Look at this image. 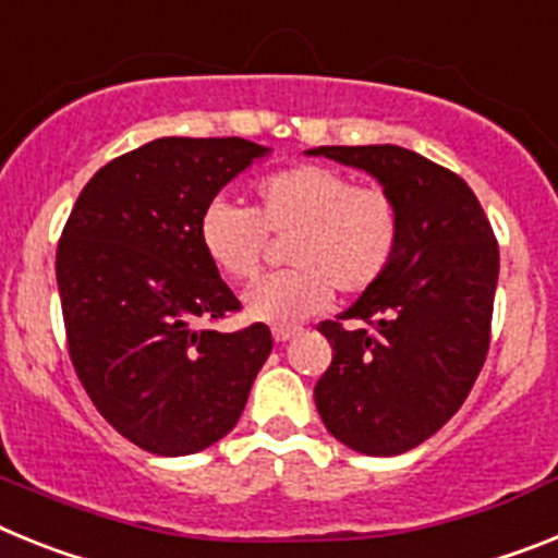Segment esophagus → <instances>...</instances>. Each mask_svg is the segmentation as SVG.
<instances>
[{
    "label": "esophagus",
    "instance_id": "34e87169",
    "mask_svg": "<svg viewBox=\"0 0 558 558\" xmlns=\"http://www.w3.org/2000/svg\"><path fill=\"white\" fill-rule=\"evenodd\" d=\"M294 333H300V328H294V326H278V328H272L275 342H289V339H292Z\"/></svg>",
    "mask_w": 558,
    "mask_h": 558
}]
</instances>
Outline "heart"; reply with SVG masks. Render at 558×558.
I'll return each instance as SVG.
<instances>
[{"label": "heart", "instance_id": "obj_1", "mask_svg": "<svg viewBox=\"0 0 558 558\" xmlns=\"http://www.w3.org/2000/svg\"><path fill=\"white\" fill-rule=\"evenodd\" d=\"M255 205L213 198L198 219V244L225 278L244 283L260 272L269 235L286 241L292 269L246 292L250 317L292 326L323 312L333 289L362 294L379 283L401 246V207L379 185H356L331 165H294L252 187Z\"/></svg>", "mask_w": 558, "mask_h": 558}]
</instances>
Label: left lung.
<instances>
[{
    "label": "left lung",
    "instance_id": "1",
    "mask_svg": "<svg viewBox=\"0 0 558 558\" xmlns=\"http://www.w3.org/2000/svg\"><path fill=\"white\" fill-rule=\"evenodd\" d=\"M306 154L362 168L401 207L393 266L348 312L317 326L333 360L314 387L333 438L390 458L424 444L466 401L488 353L500 250L472 187L421 154L399 145Z\"/></svg>",
    "mask_w": 558,
    "mask_h": 558
}]
</instances>
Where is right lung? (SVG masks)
Returning <instances> with one entry per match:
<instances>
[{
  "label": "right lung",
  "mask_w": 558,
  "mask_h": 558,
  "mask_svg": "<svg viewBox=\"0 0 558 558\" xmlns=\"http://www.w3.org/2000/svg\"><path fill=\"white\" fill-rule=\"evenodd\" d=\"M266 154L241 137H159L104 165L61 232L70 360L100 415L145 452L225 438L272 351L264 323L207 326L241 303L198 244L202 210Z\"/></svg>",
  "instance_id": "obj_1"
}]
</instances>
